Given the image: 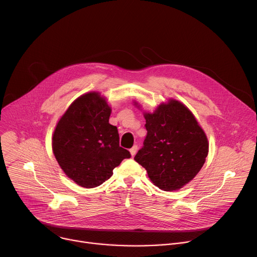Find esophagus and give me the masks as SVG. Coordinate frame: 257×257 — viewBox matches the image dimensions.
<instances>
[{
  "mask_svg": "<svg viewBox=\"0 0 257 257\" xmlns=\"http://www.w3.org/2000/svg\"><path fill=\"white\" fill-rule=\"evenodd\" d=\"M136 151H138V146H133L131 149H130V154H131V156L133 157L135 154H136Z\"/></svg>",
  "mask_w": 257,
  "mask_h": 257,
  "instance_id": "34e87169",
  "label": "esophagus"
}]
</instances>
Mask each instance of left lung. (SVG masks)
Masks as SVG:
<instances>
[{
    "label": "left lung",
    "mask_w": 257,
    "mask_h": 257,
    "mask_svg": "<svg viewBox=\"0 0 257 257\" xmlns=\"http://www.w3.org/2000/svg\"><path fill=\"white\" fill-rule=\"evenodd\" d=\"M147 136L134 160L159 189L173 191L189 183L206 162L209 143L192 112L170 99L146 112Z\"/></svg>",
    "instance_id": "8db88e82"
}]
</instances>
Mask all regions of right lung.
Here are the masks:
<instances>
[{
  "label": "right lung",
  "instance_id": "right-lung-1",
  "mask_svg": "<svg viewBox=\"0 0 257 257\" xmlns=\"http://www.w3.org/2000/svg\"><path fill=\"white\" fill-rule=\"evenodd\" d=\"M111 108L99 93L78 97L60 118L53 136V151L63 172L77 185L94 188L108 180L114 167L130 158L119 147Z\"/></svg>",
  "mask_w": 257,
  "mask_h": 257
}]
</instances>
